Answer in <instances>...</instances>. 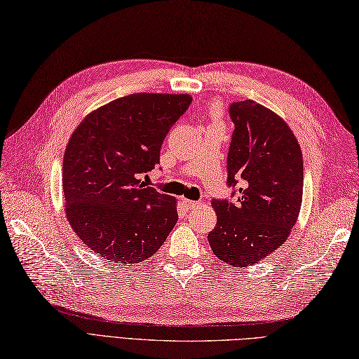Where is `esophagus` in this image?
Wrapping results in <instances>:
<instances>
[{
  "label": "esophagus",
  "instance_id": "34e87169",
  "mask_svg": "<svg viewBox=\"0 0 359 359\" xmlns=\"http://www.w3.org/2000/svg\"><path fill=\"white\" fill-rule=\"evenodd\" d=\"M182 203L183 205L187 207V209H196V207H200V203L198 201H192V200H187V198H182Z\"/></svg>",
  "mask_w": 359,
  "mask_h": 359
}]
</instances>
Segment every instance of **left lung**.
<instances>
[{
  "label": "left lung",
  "mask_w": 359,
  "mask_h": 359,
  "mask_svg": "<svg viewBox=\"0 0 359 359\" xmlns=\"http://www.w3.org/2000/svg\"><path fill=\"white\" fill-rule=\"evenodd\" d=\"M229 116L226 183L238 198L212 201L217 222L207 238L219 259L246 267L291 234L303 200V154L286 122L253 100L231 104Z\"/></svg>",
  "instance_id": "1"
}]
</instances>
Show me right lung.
<instances>
[{
	"instance_id": "add662e5",
	"label": "right lung",
	"mask_w": 359,
	"mask_h": 359,
	"mask_svg": "<svg viewBox=\"0 0 359 359\" xmlns=\"http://www.w3.org/2000/svg\"><path fill=\"white\" fill-rule=\"evenodd\" d=\"M188 94L138 92L114 100L80 122L62 164L65 213L76 236L110 262L152 257L177 222L176 198L142 180L159 164Z\"/></svg>"
}]
</instances>
